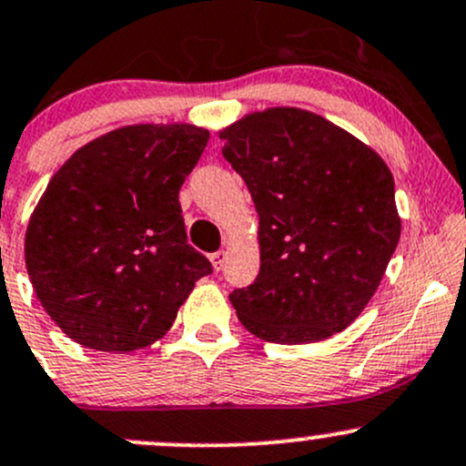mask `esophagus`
<instances>
[{
    "instance_id": "esophagus-1",
    "label": "esophagus",
    "mask_w": 466,
    "mask_h": 466,
    "mask_svg": "<svg viewBox=\"0 0 466 466\" xmlns=\"http://www.w3.org/2000/svg\"><path fill=\"white\" fill-rule=\"evenodd\" d=\"M209 260H212V268L217 269V272H221L223 263H225V252H223V249H218V252L209 254Z\"/></svg>"
}]
</instances>
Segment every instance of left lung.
I'll return each instance as SVG.
<instances>
[{"mask_svg":"<svg viewBox=\"0 0 466 466\" xmlns=\"http://www.w3.org/2000/svg\"><path fill=\"white\" fill-rule=\"evenodd\" d=\"M221 139L258 212V276L229 294L238 320L283 345L342 331L371 300L400 238L390 167L300 108L254 112Z\"/></svg>","mask_w":466,"mask_h":466,"instance_id":"obj_1","label":"left lung"}]
</instances>
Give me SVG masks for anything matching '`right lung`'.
Returning a JSON list of instances; mask_svg holds the SVG:
<instances>
[{
    "instance_id": "right-lung-1",
    "label": "right lung",
    "mask_w": 466,
    "mask_h": 466,
    "mask_svg": "<svg viewBox=\"0 0 466 466\" xmlns=\"http://www.w3.org/2000/svg\"><path fill=\"white\" fill-rule=\"evenodd\" d=\"M203 127L126 126L75 152L25 229V269L64 334L99 351L161 339L212 265L187 243L178 190Z\"/></svg>"
}]
</instances>
